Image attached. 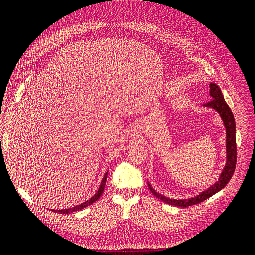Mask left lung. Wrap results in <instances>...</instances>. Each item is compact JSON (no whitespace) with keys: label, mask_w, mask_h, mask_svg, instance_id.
Returning a JSON list of instances; mask_svg holds the SVG:
<instances>
[{"label":"left lung","mask_w":255,"mask_h":255,"mask_svg":"<svg viewBox=\"0 0 255 255\" xmlns=\"http://www.w3.org/2000/svg\"><path fill=\"white\" fill-rule=\"evenodd\" d=\"M210 95L212 97V100L210 102H207L203 105L212 107V109L217 111L220 114L221 118L223 120V123H225V126H226V130H227V164H226V167H225V169H223V171L220 175V179L217 183L214 184L213 186H211L207 190L201 192L199 196H197L195 198H190V199L175 200V199L167 198L163 195L158 194V192H156L149 184V188H150L152 194L165 203L174 205V206H179V207H188L190 205L201 203L204 201V200L212 197L213 195L216 194V192H218L219 190H221L223 187H225L226 185L229 183V181L231 180V177H232V175L235 171L237 151H236V136H235L236 125H235L234 116H233L232 111H231V109L229 107V105L225 101V99H223L220 88L214 83L210 84Z\"/></svg>","instance_id":"obj_1"}]
</instances>
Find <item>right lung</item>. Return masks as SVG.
I'll return each instance as SVG.
<instances>
[{
  "instance_id": "1",
  "label": "right lung",
  "mask_w": 255,
  "mask_h": 255,
  "mask_svg": "<svg viewBox=\"0 0 255 255\" xmlns=\"http://www.w3.org/2000/svg\"><path fill=\"white\" fill-rule=\"evenodd\" d=\"M106 176H107V173H105V175H104V177H103V180H102V182H101V185H100V187H99V190L97 191V194H96L94 197H91L89 200H87L86 202H84V203H82V204H80V205H76V206H74V207H72V208H68V210H58V211L52 210V211L60 213V214H70V213H73V212H76V211H81V210H83V208L87 207V206H89L90 204L96 202L97 200H98L100 197H101L102 192H103V190H104L105 183H106Z\"/></svg>"
}]
</instances>
